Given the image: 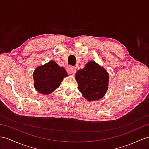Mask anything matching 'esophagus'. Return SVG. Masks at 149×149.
Returning a JSON list of instances; mask_svg holds the SVG:
<instances>
[{
	"instance_id": "34e87169",
	"label": "esophagus",
	"mask_w": 149,
	"mask_h": 149,
	"mask_svg": "<svg viewBox=\"0 0 149 149\" xmlns=\"http://www.w3.org/2000/svg\"><path fill=\"white\" fill-rule=\"evenodd\" d=\"M76 70H77V68H76L75 67H74V66H71V73L72 74H75Z\"/></svg>"
}]
</instances>
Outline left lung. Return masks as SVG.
Instances as JSON below:
<instances>
[{
    "label": "left lung",
    "instance_id": "left-lung-1",
    "mask_svg": "<svg viewBox=\"0 0 149 149\" xmlns=\"http://www.w3.org/2000/svg\"><path fill=\"white\" fill-rule=\"evenodd\" d=\"M75 78L78 89L85 99L93 101L101 99L106 93L109 76L107 71L93 61L77 71Z\"/></svg>",
    "mask_w": 149,
    "mask_h": 149
}]
</instances>
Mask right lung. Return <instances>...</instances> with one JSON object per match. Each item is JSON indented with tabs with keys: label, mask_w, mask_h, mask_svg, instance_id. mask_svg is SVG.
Segmentation results:
<instances>
[{
	"label": "right lung",
	"mask_w": 149,
	"mask_h": 149,
	"mask_svg": "<svg viewBox=\"0 0 149 149\" xmlns=\"http://www.w3.org/2000/svg\"><path fill=\"white\" fill-rule=\"evenodd\" d=\"M67 76L64 68L58 66L54 61H50L35 70V88L42 94H49L60 86L63 78Z\"/></svg>",
	"instance_id": "add662e5"
}]
</instances>
